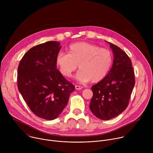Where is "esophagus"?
Returning <instances> with one entry per match:
<instances>
[{
  "label": "esophagus",
  "mask_w": 153,
  "mask_h": 153,
  "mask_svg": "<svg viewBox=\"0 0 153 153\" xmlns=\"http://www.w3.org/2000/svg\"><path fill=\"white\" fill-rule=\"evenodd\" d=\"M82 88H83V87L82 86H79V85H76L75 86V88L77 90H80L82 89Z\"/></svg>",
  "instance_id": "1"
}]
</instances>
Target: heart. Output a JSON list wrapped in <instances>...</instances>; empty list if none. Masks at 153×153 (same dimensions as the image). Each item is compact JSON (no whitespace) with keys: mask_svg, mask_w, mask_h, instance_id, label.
<instances>
[{"mask_svg":"<svg viewBox=\"0 0 153 153\" xmlns=\"http://www.w3.org/2000/svg\"><path fill=\"white\" fill-rule=\"evenodd\" d=\"M67 53L68 54L59 53L56 57V66L65 77H70L78 65L77 79L79 81L97 83L107 76L112 67L111 52L93 43H73L67 48Z\"/></svg>","mask_w":153,"mask_h":153,"instance_id":"obj_1","label":"heart"}]
</instances>
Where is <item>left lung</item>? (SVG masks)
Segmentation results:
<instances>
[{
	"mask_svg": "<svg viewBox=\"0 0 153 153\" xmlns=\"http://www.w3.org/2000/svg\"><path fill=\"white\" fill-rule=\"evenodd\" d=\"M110 43L114 54L113 67L107 76L91 86L93 93L90 104L93 114L101 120H110L127 108L135 84L132 63L117 46Z\"/></svg>",
	"mask_w": 153,
	"mask_h": 153,
	"instance_id": "1",
	"label": "left lung"
}]
</instances>
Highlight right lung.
Wrapping results in <instances>:
<instances>
[{"label": "right lung", "instance_id": "1", "mask_svg": "<svg viewBox=\"0 0 153 153\" xmlns=\"http://www.w3.org/2000/svg\"><path fill=\"white\" fill-rule=\"evenodd\" d=\"M59 42L48 41L29 50L17 70V86L31 111L39 117L52 120L67 106L75 86L57 69L56 57Z\"/></svg>", "mask_w": 153, "mask_h": 153}]
</instances>
